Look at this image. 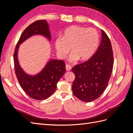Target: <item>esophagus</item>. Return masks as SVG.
<instances>
[{"mask_svg": "<svg viewBox=\"0 0 133 133\" xmlns=\"http://www.w3.org/2000/svg\"><path fill=\"white\" fill-rule=\"evenodd\" d=\"M66 71H69L71 70V67L70 65H69V64H66Z\"/></svg>", "mask_w": 133, "mask_h": 133, "instance_id": "esophagus-1", "label": "esophagus"}]
</instances>
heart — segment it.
<instances>
[{"label":"heart","mask_w":133,"mask_h":133,"mask_svg":"<svg viewBox=\"0 0 133 133\" xmlns=\"http://www.w3.org/2000/svg\"><path fill=\"white\" fill-rule=\"evenodd\" d=\"M98 41L99 36L95 29L74 25L64 30L62 38L55 40V46L58 55L63 59L71 50L69 61L75 62L79 59H89L96 50Z\"/></svg>","instance_id":"obj_1"}]
</instances>
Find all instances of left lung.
<instances>
[{
  "instance_id": "1",
  "label": "left lung",
  "mask_w": 133,
  "mask_h": 133,
  "mask_svg": "<svg viewBox=\"0 0 133 133\" xmlns=\"http://www.w3.org/2000/svg\"><path fill=\"white\" fill-rule=\"evenodd\" d=\"M113 67V55L110 39L101 30V41L97 50L87 62L74 66L75 79L72 84L74 95L84 102L99 97L107 87Z\"/></svg>"
}]
</instances>
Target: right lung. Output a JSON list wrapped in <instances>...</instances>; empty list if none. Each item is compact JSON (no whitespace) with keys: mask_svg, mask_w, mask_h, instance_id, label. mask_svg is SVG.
Returning a JSON list of instances; mask_svg holds the SVG:
<instances>
[{"mask_svg":"<svg viewBox=\"0 0 133 133\" xmlns=\"http://www.w3.org/2000/svg\"><path fill=\"white\" fill-rule=\"evenodd\" d=\"M37 35L44 37L50 42L51 34L47 21H36L25 29L15 48L14 65L18 83L24 92L33 99L42 100L54 93L58 82L66 72V67L63 61L50 59L37 74L30 75L25 71L18 59V49L26 39Z\"/></svg>","mask_w":133,"mask_h":133,"instance_id":"right-lung-1","label":"right lung"}]
</instances>
